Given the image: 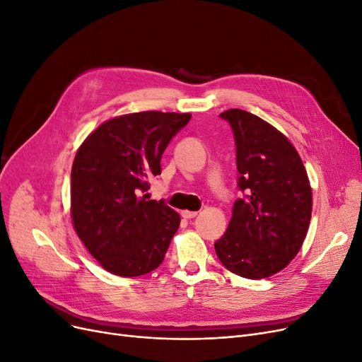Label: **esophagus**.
I'll use <instances>...</instances> for the list:
<instances>
[{
  "mask_svg": "<svg viewBox=\"0 0 362 362\" xmlns=\"http://www.w3.org/2000/svg\"><path fill=\"white\" fill-rule=\"evenodd\" d=\"M182 218H185V219H192V218H195L198 213L197 211H191V210H182Z\"/></svg>",
  "mask_w": 362,
  "mask_h": 362,
  "instance_id": "esophagus-1",
  "label": "esophagus"
}]
</instances>
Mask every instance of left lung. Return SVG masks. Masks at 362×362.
<instances>
[{"instance_id":"obj_1","label":"left lung","mask_w":362,"mask_h":362,"mask_svg":"<svg viewBox=\"0 0 362 362\" xmlns=\"http://www.w3.org/2000/svg\"><path fill=\"white\" fill-rule=\"evenodd\" d=\"M235 141L238 189L225 234L215 242L225 269L246 279L284 270L297 255L312 218V188L296 147L249 112L219 115Z\"/></svg>"}]
</instances>
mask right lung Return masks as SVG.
Masks as SVG:
<instances>
[{"label": "right lung", "mask_w": 362, "mask_h": 362, "mask_svg": "<svg viewBox=\"0 0 362 362\" xmlns=\"http://www.w3.org/2000/svg\"><path fill=\"white\" fill-rule=\"evenodd\" d=\"M189 113L140 112L100 125L78 147L71 168L74 230L104 270L151 273L164 261L180 216L164 199H146L160 158Z\"/></svg>", "instance_id": "right-lung-1"}]
</instances>
